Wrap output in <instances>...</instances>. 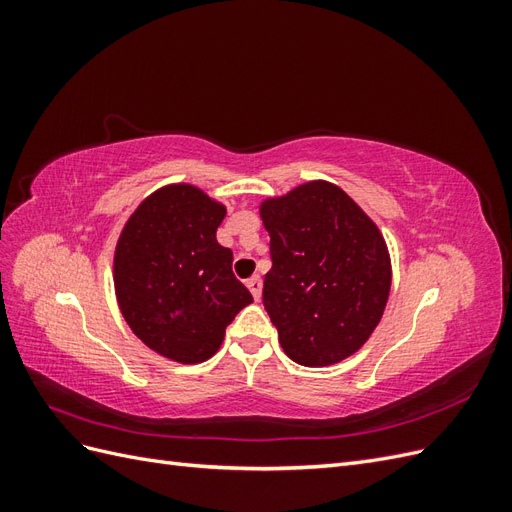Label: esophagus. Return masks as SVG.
<instances>
[{
	"label": "esophagus",
	"mask_w": 512,
	"mask_h": 512,
	"mask_svg": "<svg viewBox=\"0 0 512 512\" xmlns=\"http://www.w3.org/2000/svg\"><path fill=\"white\" fill-rule=\"evenodd\" d=\"M245 286L250 288V292H252V297L258 301L260 299V294H262V280L258 275H254V277H250V280L245 282Z\"/></svg>",
	"instance_id": "1"
}]
</instances>
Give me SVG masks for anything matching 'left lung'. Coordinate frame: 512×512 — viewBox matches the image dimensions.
<instances>
[{
    "label": "left lung",
    "instance_id": "obj_1",
    "mask_svg": "<svg viewBox=\"0 0 512 512\" xmlns=\"http://www.w3.org/2000/svg\"><path fill=\"white\" fill-rule=\"evenodd\" d=\"M258 211L273 260L262 303L284 352L305 367L359 352L382 320L393 277L376 222L324 179L269 196Z\"/></svg>",
    "mask_w": 512,
    "mask_h": 512
}]
</instances>
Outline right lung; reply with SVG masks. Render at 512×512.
I'll return each mask as SVG.
<instances>
[{
  "mask_svg": "<svg viewBox=\"0 0 512 512\" xmlns=\"http://www.w3.org/2000/svg\"><path fill=\"white\" fill-rule=\"evenodd\" d=\"M226 205L192 183H170L134 209L115 245V297L132 333L164 359L203 363L254 299L215 239Z\"/></svg>",
  "mask_w": 512,
  "mask_h": 512,
  "instance_id": "1",
  "label": "right lung"
}]
</instances>
